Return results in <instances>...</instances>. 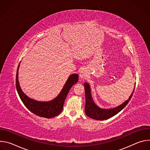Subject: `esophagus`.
I'll return each instance as SVG.
<instances>
[{
  "instance_id": "34e87169",
  "label": "esophagus",
  "mask_w": 150,
  "mask_h": 150,
  "mask_svg": "<svg viewBox=\"0 0 150 150\" xmlns=\"http://www.w3.org/2000/svg\"><path fill=\"white\" fill-rule=\"evenodd\" d=\"M79 76L81 79H84L85 77L87 76V72L85 69H82L81 71L80 74H79Z\"/></svg>"
}]
</instances>
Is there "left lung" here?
I'll return each instance as SVG.
<instances>
[{
	"mask_svg": "<svg viewBox=\"0 0 150 150\" xmlns=\"http://www.w3.org/2000/svg\"><path fill=\"white\" fill-rule=\"evenodd\" d=\"M83 86L85 88V112L87 116L90 118L97 120H103L108 119L120 112L129 103L130 100L132 98V96L134 94L135 87L134 91L132 93L131 95L129 97V99L125 101L121 105L116 107L113 109H103L100 108L98 107L93 100L90 85L88 83H84Z\"/></svg>",
	"mask_w": 150,
	"mask_h": 150,
	"instance_id": "left-lung-1",
	"label": "left lung"
}]
</instances>
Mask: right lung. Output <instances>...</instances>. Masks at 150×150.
<instances>
[{
    "instance_id": "obj_1",
    "label": "right lung",
    "mask_w": 150,
    "mask_h": 150,
    "mask_svg": "<svg viewBox=\"0 0 150 150\" xmlns=\"http://www.w3.org/2000/svg\"><path fill=\"white\" fill-rule=\"evenodd\" d=\"M18 65L16 75V87L18 95L26 108L37 116L52 118L57 116L62 111L63 104L66 97L73 85L78 81V75L74 74L71 75L60 94L53 100L50 101H38L29 98L21 90L18 81Z\"/></svg>"
}]
</instances>
